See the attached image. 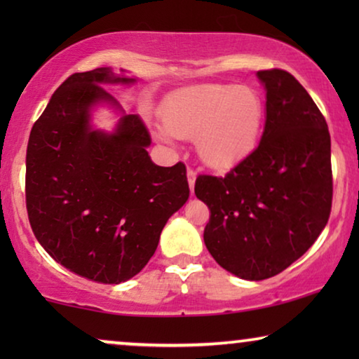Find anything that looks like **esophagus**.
Returning a JSON list of instances; mask_svg holds the SVG:
<instances>
[{
    "label": "esophagus",
    "instance_id": "34e87169",
    "mask_svg": "<svg viewBox=\"0 0 359 359\" xmlns=\"http://www.w3.org/2000/svg\"><path fill=\"white\" fill-rule=\"evenodd\" d=\"M188 183H189V188H191V193L194 191V183H196V171L188 168Z\"/></svg>",
    "mask_w": 359,
    "mask_h": 359
}]
</instances>
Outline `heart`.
I'll use <instances>...</instances> for the list:
<instances>
[{"mask_svg": "<svg viewBox=\"0 0 359 359\" xmlns=\"http://www.w3.org/2000/svg\"><path fill=\"white\" fill-rule=\"evenodd\" d=\"M263 96L252 86L199 85L180 90L165 101L158 137L196 139L204 163L230 168L252 154L262 135Z\"/></svg>", "mask_w": 359, "mask_h": 359, "instance_id": "obj_1", "label": "heart"}]
</instances>
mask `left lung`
<instances>
[{
    "instance_id": "left-lung-1",
    "label": "left lung",
    "mask_w": 359,
    "mask_h": 359,
    "mask_svg": "<svg viewBox=\"0 0 359 359\" xmlns=\"http://www.w3.org/2000/svg\"><path fill=\"white\" fill-rule=\"evenodd\" d=\"M266 121L259 145L224 178L198 176L196 198L210 209L204 243L233 276L262 281L302 257L332 209L330 134L304 86L263 70Z\"/></svg>"
}]
</instances>
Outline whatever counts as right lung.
Instances as JSON below:
<instances>
[{
    "label": "right lung",
    "instance_id": "obj_1",
    "mask_svg": "<svg viewBox=\"0 0 359 359\" xmlns=\"http://www.w3.org/2000/svg\"><path fill=\"white\" fill-rule=\"evenodd\" d=\"M139 78L111 67L75 73L53 93L34 124L26 156V204L43 250L72 273L102 284L139 274L158 247L165 224L186 204V166H158L137 114H126L104 85ZM120 117L97 130L94 112Z\"/></svg>",
    "mask_w": 359,
    "mask_h": 359
}]
</instances>
